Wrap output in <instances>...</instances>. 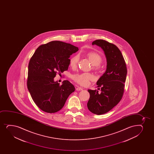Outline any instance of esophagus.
I'll return each instance as SVG.
<instances>
[{
    "label": "esophagus",
    "instance_id": "34e87169",
    "mask_svg": "<svg viewBox=\"0 0 154 154\" xmlns=\"http://www.w3.org/2000/svg\"><path fill=\"white\" fill-rule=\"evenodd\" d=\"M83 90V88H81V87H77L76 88V90H77V91H80V90Z\"/></svg>",
    "mask_w": 154,
    "mask_h": 154
}]
</instances>
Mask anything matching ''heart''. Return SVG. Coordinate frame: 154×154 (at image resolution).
<instances>
[{
	"mask_svg": "<svg viewBox=\"0 0 154 154\" xmlns=\"http://www.w3.org/2000/svg\"><path fill=\"white\" fill-rule=\"evenodd\" d=\"M85 57L88 58L92 64V69L96 71H100L102 69L100 64L103 61V58L99 53L94 51H89L85 53ZM79 60V56L73 55L70 58L69 65L71 67L74 69L77 67ZM72 79L79 85L86 86L88 85L90 81L94 80V76L90 73H81L73 74Z\"/></svg>",
	"mask_w": 154,
	"mask_h": 154,
	"instance_id": "heart-1",
	"label": "heart"
}]
</instances>
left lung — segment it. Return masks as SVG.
I'll return each mask as SVG.
<instances>
[{
	"instance_id": "left-lung-1",
	"label": "left lung",
	"mask_w": 154,
	"mask_h": 154,
	"mask_svg": "<svg viewBox=\"0 0 154 154\" xmlns=\"http://www.w3.org/2000/svg\"><path fill=\"white\" fill-rule=\"evenodd\" d=\"M92 45L100 46L107 59L106 72L97 83L99 90H88L90 98L87 107L96 115H103L116 106L121 100L124 92L127 67L121 52L115 45L103 39H97Z\"/></svg>"
}]
</instances>
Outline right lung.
<instances>
[{
	"instance_id": "obj_1",
	"label": "right lung",
	"mask_w": 154,
	"mask_h": 154,
	"mask_svg": "<svg viewBox=\"0 0 154 154\" xmlns=\"http://www.w3.org/2000/svg\"><path fill=\"white\" fill-rule=\"evenodd\" d=\"M78 47L60 41H52L37 48L28 65L27 87L35 104L42 110L54 113L62 109L74 86L67 80L60 85L54 81L57 73L67 70L69 57Z\"/></svg>"
}]
</instances>
